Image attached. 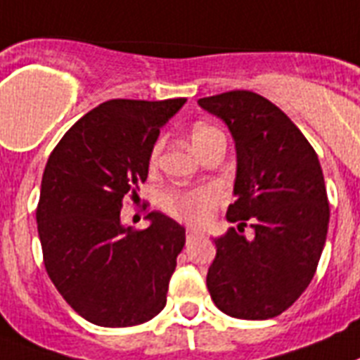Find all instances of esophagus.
Instances as JSON below:
<instances>
[{
	"mask_svg": "<svg viewBox=\"0 0 360 360\" xmlns=\"http://www.w3.org/2000/svg\"><path fill=\"white\" fill-rule=\"evenodd\" d=\"M197 236H198L197 230H191V228H187V231H186L187 243H189V240H191V239H195V237H197Z\"/></svg>",
	"mask_w": 360,
	"mask_h": 360,
	"instance_id": "obj_1",
	"label": "esophagus"
}]
</instances>
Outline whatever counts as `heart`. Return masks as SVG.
<instances>
[{"label":"heart","instance_id":"b5f03b06","mask_svg":"<svg viewBox=\"0 0 360 360\" xmlns=\"http://www.w3.org/2000/svg\"><path fill=\"white\" fill-rule=\"evenodd\" d=\"M219 134V130L212 124H195L191 130V141L193 147L197 148L204 141ZM162 143H156L150 153V162L156 160L158 156ZM217 200V193L212 187H198V189H189V191H180V189H173V191L163 193L160 202L162 207L169 215H173L174 219L189 224H202L207 221L210 217V210L213 207Z\"/></svg>","mask_w":360,"mask_h":360}]
</instances>
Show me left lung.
Returning a JSON list of instances; mask_svg holds the SVG:
<instances>
[{
	"label": "left lung",
	"mask_w": 360,
	"mask_h": 360,
	"mask_svg": "<svg viewBox=\"0 0 360 360\" xmlns=\"http://www.w3.org/2000/svg\"><path fill=\"white\" fill-rule=\"evenodd\" d=\"M198 105L228 124L237 150V198L226 219L239 226L215 239L207 290L228 316L274 319L307 289L326 245L329 202L319 156L298 127L254 91ZM246 220L252 240L240 233Z\"/></svg>",
	"instance_id": "8db88e82"
}]
</instances>
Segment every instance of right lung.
<instances>
[{
	"label": "right lung",
	"instance_id": "add662e5",
	"mask_svg": "<svg viewBox=\"0 0 360 360\" xmlns=\"http://www.w3.org/2000/svg\"><path fill=\"white\" fill-rule=\"evenodd\" d=\"M186 99H112L80 117L53 148L37 207L44 265L71 309L103 328H129L165 307L186 230L160 212L121 224L148 160Z\"/></svg>",
	"mask_w": 360,
	"mask_h": 360
}]
</instances>
